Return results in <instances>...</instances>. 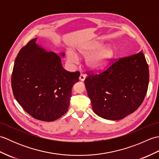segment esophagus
I'll return each instance as SVG.
<instances>
[{
	"mask_svg": "<svg viewBox=\"0 0 159 159\" xmlns=\"http://www.w3.org/2000/svg\"><path fill=\"white\" fill-rule=\"evenodd\" d=\"M85 78H86L85 75H84V74H80V76H79V80H81V81H84L85 79Z\"/></svg>",
	"mask_w": 159,
	"mask_h": 159,
	"instance_id": "esophagus-1",
	"label": "esophagus"
}]
</instances>
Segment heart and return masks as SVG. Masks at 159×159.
Instances as JSON below:
<instances>
[{"mask_svg": "<svg viewBox=\"0 0 159 159\" xmlns=\"http://www.w3.org/2000/svg\"><path fill=\"white\" fill-rule=\"evenodd\" d=\"M101 42H93L87 46L80 47L77 50L79 55L87 57L85 63L90 70L98 71L103 70L109 65L115 55V49L112 46H102ZM67 61L71 63H76L79 57L72 50L67 51Z\"/></svg>", "mask_w": 159, "mask_h": 159, "instance_id": "obj_1", "label": "heart"}]
</instances>
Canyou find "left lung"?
Wrapping results in <instances>:
<instances>
[{
	"label": "left lung",
	"instance_id": "1",
	"mask_svg": "<svg viewBox=\"0 0 159 159\" xmlns=\"http://www.w3.org/2000/svg\"><path fill=\"white\" fill-rule=\"evenodd\" d=\"M149 83V69L143 52L120 58L85 84L93 112L106 120H119L143 102Z\"/></svg>",
	"mask_w": 159,
	"mask_h": 159
}]
</instances>
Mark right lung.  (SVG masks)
<instances>
[{
	"mask_svg": "<svg viewBox=\"0 0 159 159\" xmlns=\"http://www.w3.org/2000/svg\"><path fill=\"white\" fill-rule=\"evenodd\" d=\"M33 39L20 50L11 75L13 93L26 112L36 120L52 121L65 114L79 72L63 69L59 55L46 50Z\"/></svg>",
	"mask_w": 159,
	"mask_h": 159,
	"instance_id": "obj_1",
	"label": "right lung"
}]
</instances>
